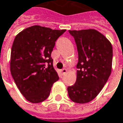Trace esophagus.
I'll return each instance as SVG.
<instances>
[{
    "mask_svg": "<svg viewBox=\"0 0 123 123\" xmlns=\"http://www.w3.org/2000/svg\"><path fill=\"white\" fill-rule=\"evenodd\" d=\"M68 72V70L66 69H61V73H62V74H65L66 72Z\"/></svg>",
    "mask_w": 123,
    "mask_h": 123,
    "instance_id": "obj_1",
    "label": "esophagus"
}]
</instances>
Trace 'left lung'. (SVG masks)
Returning <instances> with one entry per match:
<instances>
[{
  "label": "left lung",
  "mask_w": 123,
  "mask_h": 123,
  "mask_svg": "<svg viewBox=\"0 0 123 123\" xmlns=\"http://www.w3.org/2000/svg\"><path fill=\"white\" fill-rule=\"evenodd\" d=\"M76 42L79 61L76 80L68 88L72 101L85 104L99 93L111 72L113 49L105 35L94 29L69 31Z\"/></svg>",
  "instance_id": "obj_1"
}]
</instances>
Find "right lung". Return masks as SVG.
Here are the masks:
<instances>
[{
    "label": "right lung",
    "instance_id": "add662e5",
    "mask_svg": "<svg viewBox=\"0 0 123 123\" xmlns=\"http://www.w3.org/2000/svg\"><path fill=\"white\" fill-rule=\"evenodd\" d=\"M65 31L33 25L14 38L11 50L12 76L21 93L31 103L44 101L54 83L59 79L51 55L55 41Z\"/></svg>",
    "mask_w": 123,
    "mask_h": 123
}]
</instances>
